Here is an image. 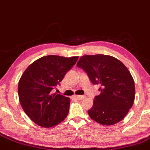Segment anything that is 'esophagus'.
<instances>
[{
	"label": "esophagus",
	"instance_id": "34e87169",
	"mask_svg": "<svg viewBox=\"0 0 150 150\" xmlns=\"http://www.w3.org/2000/svg\"><path fill=\"white\" fill-rule=\"evenodd\" d=\"M84 98H85V96H75V98L77 99V100H83Z\"/></svg>",
	"mask_w": 150,
	"mask_h": 150
}]
</instances>
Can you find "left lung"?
<instances>
[{
    "instance_id": "obj_1",
    "label": "left lung",
    "mask_w": 150,
    "mask_h": 150,
    "mask_svg": "<svg viewBox=\"0 0 150 150\" xmlns=\"http://www.w3.org/2000/svg\"><path fill=\"white\" fill-rule=\"evenodd\" d=\"M87 74L93 84L100 86L89 117L103 125L110 126L122 121L134 103L135 84L129 70L111 56L85 55L77 64Z\"/></svg>"
}]
</instances>
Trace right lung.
<instances>
[{
	"label": "right lung",
	"mask_w": 150,
	"mask_h": 150,
	"mask_svg": "<svg viewBox=\"0 0 150 150\" xmlns=\"http://www.w3.org/2000/svg\"><path fill=\"white\" fill-rule=\"evenodd\" d=\"M78 57L45 56L26 68L18 84L19 102L34 123L49 128L63 122L69 112L70 99L52 93Z\"/></svg>",
	"instance_id": "1"
}]
</instances>
